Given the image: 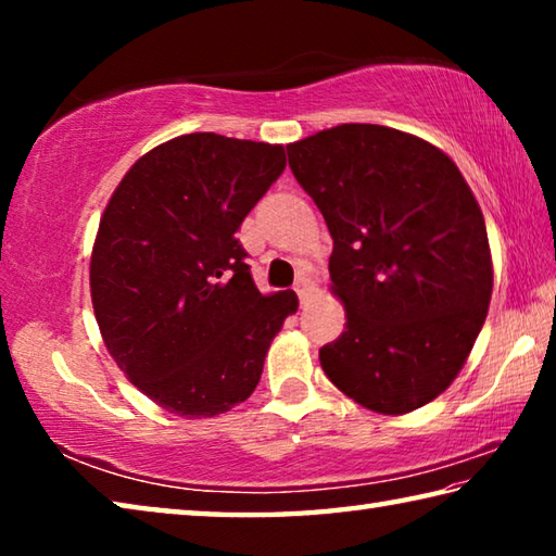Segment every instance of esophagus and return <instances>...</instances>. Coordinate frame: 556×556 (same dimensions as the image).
<instances>
[{"instance_id": "obj_1", "label": "esophagus", "mask_w": 556, "mask_h": 556, "mask_svg": "<svg viewBox=\"0 0 556 556\" xmlns=\"http://www.w3.org/2000/svg\"><path fill=\"white\" fill-rule=\"evenodd\" d=\"M296 294H299V299H301V304H304V301L308 299V296H312V291H314V285H312V281H308L306 277H299L296 279Z\"/></svg>"}]
</instances>
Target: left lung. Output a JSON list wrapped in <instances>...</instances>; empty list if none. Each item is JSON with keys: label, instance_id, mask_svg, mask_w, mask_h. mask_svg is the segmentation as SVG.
I'll return each instance as SVG.
<instances>
[{"label": "left lung", "instance_id": "1", "mask_svg": "<svg viewBox=\"0 0 556 556\" xmlns=\"http://www.w3.org/2000/svg\"><path fill=\"white\" fill-rule=\"evenodd\" d=\"M333 238L345 331L318 351L338 390L380 414L437 400L473 348L493 294L485 220L458 166L425 139L338 125L287 147Z\"/></svg>", "mask_w": 556, "mask_h": 556}]
</instances>
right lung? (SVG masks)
<instances>
[{
    "label": "right lung",
    "mask_w": 556,
    "mask_h": 556,
    "mask_svg": "<svg viewBox=\"0 0 556 556\" xmlns=\"http://www.w3.org/2000/svg\"><path fill=\"white\" fill-rule=\"evenodd\" d=\"M285 147L193 131L147 152L100 218L90 296L110 355L186 419L255 392L294 291L260 294L235 232L285 172Z\"/></svg>",
    "instance_id": "obj_1"
}]
</instances>
